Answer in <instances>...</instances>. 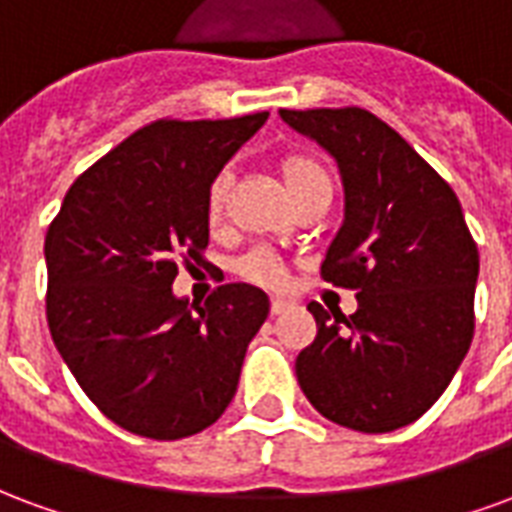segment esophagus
<instances>
[{
  "label": "esophagus",
  "mask_w": 512,
  "mask_h": 512,
  "mask_svg": "<svg viewBox=\"0 0 512 512\" xmlns=\"http://www.w3.org/2000/svg\"><path fill=\"white\" fill-rule=\"evenodd\" d=\"M290 310V301L285 299H271V315H282Z\"/></svg>",
  "instance_id": "34e87169"
}]
</instances>
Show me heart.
<instances>
[{
  "label": "heart",
  "instance_id": "b5f03b06",
  "mask_svg": "<svg viewBox=\"0 0 512 512\" xmlns=\"http://www.w3.org/2000/svg\"><path fill=\"white\" fill-rule=\"evenodd\" d=\"M279 180L288 191V197L293 205H299L301 200H307L312 194H332V178L312 156L304 153H293L279 161ZM227 189H230V172H219L208 186V197H205V213L208 222L216 224L224 213V200H227ZM241 274L252 282L260 285H279L285 277V266L277 255H271L266 249H257L252 255H246L241 260Z\"/></svg>",
  "mask_w": 512,
  "mask_h": 512
}]
</instances>
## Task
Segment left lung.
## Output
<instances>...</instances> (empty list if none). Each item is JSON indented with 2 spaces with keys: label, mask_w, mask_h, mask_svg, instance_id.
<instances>
[{
  "label": "left lung",
  "mask_w": 512,
  "mask_h": 512,
  "mask_svg": "<svg viewBox=\"0 0 512 512\" xmlns=\"http://www.w3.org/2000/svg\"><path fill=\"white\" fill-rule=\"evenodd\" d=\"M279 117L340 169L343 224L321 271L359 301L348 318L307 304L318 334L296 359L299 386L343 428H403L439 400L472 345L480 257L461 202L365 109H279Z\"/></svg>",
  "instance_id": "obj_1"
}]
</instances>
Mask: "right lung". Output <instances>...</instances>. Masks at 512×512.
I'll return each instance as SVG.
<instances>
[{
  "label": "right lung",
  "instance_id": "add662e5",
  "mask_svg": "<svg viewBox=\"0 0 512 512\" xmlns=\"http://www.w3.org/2000/svg\"><path fill=\"white\" fill-rule=\"evenodd\" d=\"M158 120L76 180L46 235L51 340L84 395L145 439L194 436L230 406L268 296L230 282L205 304L175 296L178 257L208 246L211 180L263 128Z\"/></svg>",
  "mask_w": 512,
  "mask_h": 512
}]
</instances>
